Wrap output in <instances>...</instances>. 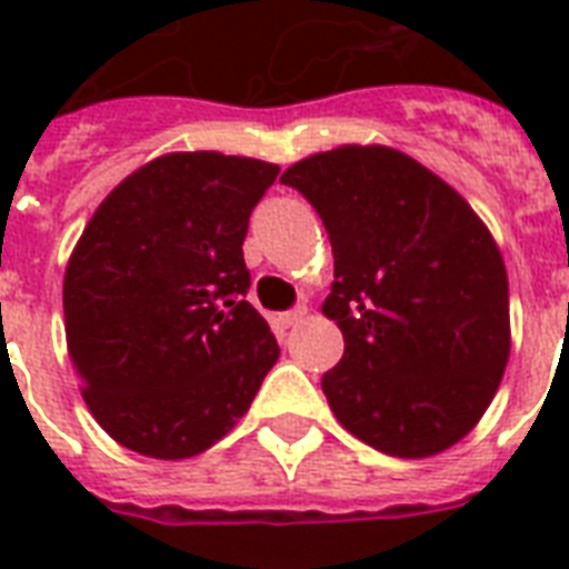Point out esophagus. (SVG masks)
I'll list each match as a JSON object with an SVG mask.
<instances>
[{
  "label": "esophagus",
  "instance_id": "34e87169",
  "mask_svg": "<svg viewBox=\"0 0 569 569\" xmlns=\"http://www.w3.org/2000/svg\"><path fill=\"white\" fill-rule=\"evenodd\" d=\"M303 319H307V307H295V310H289L280 316V321H283L286 328H298Z\"/></svg>",
  "mask_w": 569,
  "mask_h": 569
}]
</instances>
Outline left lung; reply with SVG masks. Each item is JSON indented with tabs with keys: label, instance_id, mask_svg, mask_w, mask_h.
Listing matches in <instances>:
<instances>
[{
	"label": "left lung",
	"instance_id": "1",
	"mask_svg": "<svg viewBox=\"0 0 569 569\" xmlns=\"http://www.w3.org/2000/svg\"><path fill=\"white\" fill-rule=\"evenodd\" d=\"M280 182L310 200L333 248L321 312L346 355L321 389L339 425L392 458L463 440L511 355L508 274L485 221L392 147L316 153Z\"/></svg>",
	"mask_w": 569,
	"mask_h": 569
}]
</instances>
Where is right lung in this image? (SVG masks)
Listing matches in <instances>:
<instances>
[{
    "label": "right lung",
    "instance_id": "right-lung-1",
    "mask_svg": "<svg viewBox=\"0 0 569 569\" xmlns=\"http://www.w3.org/2000/svg\"><path fill=\"white\" fill-rule=\"evenodd\" d=\"M280 168L212 150L129 173L64 271L67 351L109 437L159 460L218 442L280 348L244 295V236Z\"/></svg>",
    "mask_w": 569,
    "mask_h": 569
}]
</instances>
